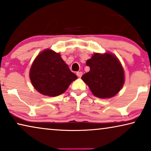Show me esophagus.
Returning <instances> with one entry per match:
<instances>
[{
	"instance_id": "esophagus-1",
	"label": "esophagus",
	"mask_w": 151,
	"mask_h": 151,
	"mask_svg": "<svg viewBox=\"0 0 151 151\" xmlns=\"http://www.w3.org/2000/svg\"><path fill=\"white\" fill-rule=\"evenodd\" d=\"M76 75H77L78 77L80 78L81 76H82V71H78V72H76Z\"/></svg>"
}]
</instances>
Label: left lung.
I'll return each mask as SVG.
<instances>
[{
    "label": "left lung",
    "instance_id": "obj_1",
    "mask_svg": "<svg viewBox=\"0 0 151 151\" xmlns=\"http://www.w3.org/2000/svg\"><path fill=\"white\" fill-rule=\"evenodd\" d=\"M90 71L82 76L95 97L106 99L119 93L124 83V72L121 62L110 52L95 53L87 60Z\"/></svg>",
    "mask_w": 151,
    "mask_h": 151
}]
</instances>
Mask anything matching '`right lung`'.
<instances>
[{
    "mask_svg": "<svg viewBox=\"0 0 151 151\" xmlns=\"http://www.w3.org/2000/svg\"><path fill=\"white\" fill-rule=\"evenodd\" d=\"M29 77L39 93L56 97L66 91L71 83L77 79L59 53L50 49L40 52L30 67Z\"/></svg>",
    "mask_w": 151,
    "mask_h": 151,
    "instance_id": "obj_1",
    "label": "right lung"
}]
</instances>
